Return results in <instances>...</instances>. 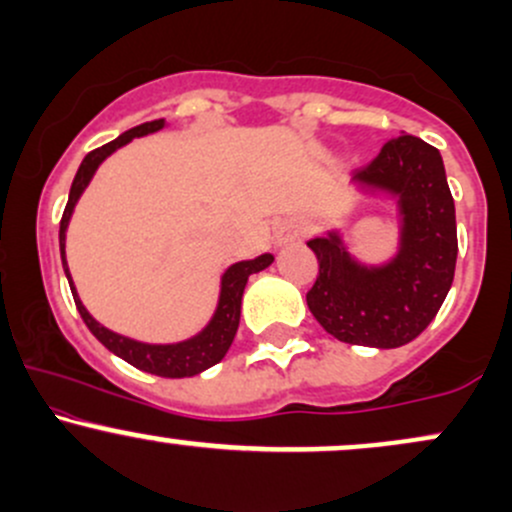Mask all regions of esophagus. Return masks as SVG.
<instances>
[{
  "label": "esophagus",
  "instance_id": "34e87169",
  "mask_svg": "<svg viewBox=\"0 0 512 512\" xmlns=\"http://www.w3.org/2000/svg\"><path fill=\"white\" fill-rule=\"evenodd\" d=\"M298 238V228L293 226L291 221H284L279 228H276V240L279 243H289V240H296Z\"/></svg>",
  "mask_w": 512,
  "mask_h": 512
}]
</instances>
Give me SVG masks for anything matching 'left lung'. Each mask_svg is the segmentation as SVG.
Wrapping results in <instances>:
<instances>
[{
	"label": "left lung",
	"instance_id": "8db88e82",
	"mask_svg": "<svg viewBox=\"0 0 512 512\" xmlns=\"http://www.w3.org/2000/svg\"><path fill=\"white\" fill-rule=\"evenodd\" d=\"M354 180L399 197L402 250L387 267L363 269L337 236L313 238L308 248L320 269L305 301L339 342L395 349L431 325L455 279V202L440 151L411 134L387 142Z\"/></svg>",
	"mask_w": 512,
	"mask_h": 512
}]
</instances>
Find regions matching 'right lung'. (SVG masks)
<instances>
[{"label": "right lung", "mask_w": 512, "mask_h": 512, "mask_svg": "<svg viewBox=\"0 0 512 512\" xmlns=\"http://www.w3.org/2000/svg\"><path fill=\"white\" fill-rule=\"evenodd\" d=\"M161 127H163V120L144 122V125L129 129V132H125V134H120V137L113 139V142L103 144L101 149H93L91 154L81 161L79 170H76V178L72 182V190H69V202H67V207H64V214L60 221V252H62L64 272H67L69 286H72L76 310H79L81 320L86 322L88 330L93 332V337H96L98 342L105 346V349L113 351L115 356L125 358V361L132 363L134 368L146 370V373L161 375V378H190V375L202 373V370H207L214 366V363H219L221 358L226 356V351L231 349L233 337H236V332H238L240 301H243V291H245V284H248V276L262 272L264 267H269L274 260L272 255H260L257 260L233 264V267L228 269L221 279V301H219V308H216L214 320L209 322L207 330H204L202 334H197V337L190 339V342L170 344V346L134 342V339L120 337V334L105 330L103 325H98V322L86 313V308L81 305L79 296H76L72 276H69V269H67V260H64V231H67L69 216H72L76 199L81 197V192H84L88 180L93 178L96 168L101 166L103 158L113 154V151L120 149V146H125L129 139L144 137V134L156 132V129H161Z\"/></svg>", "instance_id": "right-lung-1"}]
</instances>
